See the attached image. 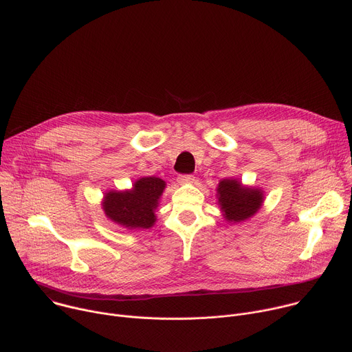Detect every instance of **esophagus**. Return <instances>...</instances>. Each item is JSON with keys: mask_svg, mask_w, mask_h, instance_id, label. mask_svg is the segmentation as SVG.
Masks as SVG:
<instances>
[{"mask_svg": "<svg viewBox=\"0 0 352 352\" xmlns=\"http://www.w3.org/2000/svg\"><path fill=\"white\" fill-rule=\"evenodd\" d=\"M177 182L180 184H186V183H193L195 182V176L193 175H180L177 177Z\"/></svg>", "mask_w": 352, "mask_h": 352, "instance_id": "obj_1", "label": "esophagus"}]
</instances>
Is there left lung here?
Wrapping results in <instances>:
<instances>
[{
	"label": "left lung",
	"instance_id": "1",
	"mask_svg": "<svg viewBox=\"0 0 352 352\" xmlns=\"http://www.w3.org/2000/svg\"><path fill=\"white\" fill-rule=\"evenodd\" d=\"M217 197L224 219L228 223L248 220L263 203L261 188L242 186L236 179H223L217 187Z\"/></svg>",
	"mask_w": 352,
	"mask_h": 352
}]
</instances>
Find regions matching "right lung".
Wrapping results in <instances>:
<instances>
[{
  "instance_id": "obj_1",
  "label": "right lung",
  "mask_w": 352,
  "mask_h": 352,
  "mask_svg": "<svg viewBox=\"0 0 352 352\" xmlns=\"http://www.w3.org/2000/svg\"><path fill=\"white\" fill-rule=\"evenodd\" d=\"M166 187L159 177H141L132 184L131 190H111L105 193L102 210L116 224L128 230H148L155 221V210Z\"/></svg>"
}]
</instances>
